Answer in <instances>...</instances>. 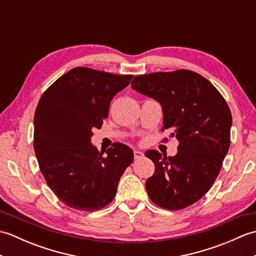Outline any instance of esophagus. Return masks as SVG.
<instances>
[{
  "instance_id": "obj_1",
  "label": "esophagus",
  "mask_w": 256,
  "mask_h": 256,
  "mask_svg": "<svg viewBox=\"0 0 256 256\" xmlns=\"http://www.w3.org/2000/svg\"><path fill=\"white\" fill-rule=\"evenodd\" d=\"M143 153L140 150H134V158L135 160H138V158H142L143 157Z\"/></svg>"
}]
</instances>
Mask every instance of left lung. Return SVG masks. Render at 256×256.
I'll return each instance as SVG.
<instances>
[{
	"label": "left lung",
	"instance_id": "8db88e82",
	"mask_svg": "<svg viewBox=\"0 0 256 256\" xmlns=\"http://www.w3.org/2000/svg\"><path fill=\"white\" fill-rule=\"evenodd\" d=\"M131 84L160 103L162 130H170L179 142L175 156L155 150L145 153L155 165L145 182L148 197L164 209L186 208L204 196L219 175L230 148V108L208 80L186 69L136 76Z\"/></svg>",
	"mask_w": 256,
	"mask_h": 256
}]
</instances>
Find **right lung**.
<instances>
[{
	"label": "right lung",
	"instance_id": "1",
	"mask_svg": "<svg viewBox=\"0 0 256 256\" xmlns=\"http://www.w3.org/2000/svg\"><path fill=\"white\" fill-rule=\"evenodd\" d=\"M132 74H113L76 67L58 78L38 102L34 150L52 192L72 209L96 211L116 197L120 178L134 160L122 143L99 153L92 130L108 118L110 102Z\"/></svg>",
	"mask_w": 256,
	"mask_h": 256
}]
</instances>
